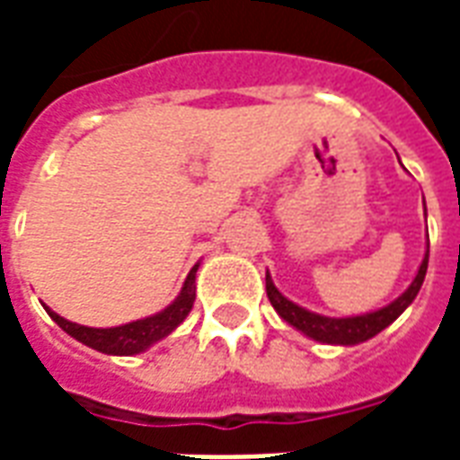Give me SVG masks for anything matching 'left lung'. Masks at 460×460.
<instances>
[{
  "label": "left lung",
  "instance_id": "left-lung-1",
  "mask_svg": "<svg viewBox=\"0 0 460 460\" xmlns=\"http://www.w3.org/2000/svg\"><path fill=\"white\" fill-rule=\"evenodd\" d=\"M426 269H429V251L424 253V261H421V266L416 270L411 286L399 298L392 300L385 308L372 310V313H365V315H349V318H328V315H318V313L300 308L298 303L286 298L273 286L269 273H266V293H269L270 305L276 308L280 318L296 330H300L303 335H308L310 340H318V342H325V345H359V342L375 338L382 330L389 328L414 303L416 293L421 290V283H424Z\"/></svg>",
  "mask_w": 460,
  "mask_h": 460
}]
</instances>
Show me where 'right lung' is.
Listing matches in <instances>:
<instances>
[{
	"mask_svg": "<svg viewBox=\"0 0 460 460\" xmlns=\"http://www.w3.org/2000/svg\"><path fill=\"white\" fill-rule=\"evenodd\" d=\"M197 269L199 263L190 270V276L181 286L180 296L172 300L170 305L160 313H155L150 318L132 320V323H125V325H118V328H85V325H78V323H71V320L61 318L58 313H54L51 308H46V313L51 315L56 325L61 330H66L71 338H75L84 345L93 347L98 352H105V355H140L147 347H152L155 342H160L162 338H167L170 332L177 330V325L184 323V318L190 315L191 305H194V298H197Z\"/></svg>",
	"mask_w": 460,
	"mask_h": 460,
	"instance_id": "right-lung-1",
	"label": "right lung"
}]
</instances>
